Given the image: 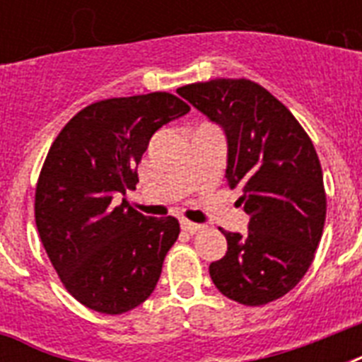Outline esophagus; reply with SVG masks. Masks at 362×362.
<instances>
[{
    "instance_id": "1",
    "label": "esophagus",
    "mask_w": 362,
    "mask_h": 362,
    "mask_svg": "<svg viewBox=\"0 0 362 362\" xmlns=\"http://www.w3.org/2000/svg\"><path fill=\"white\" fill-rule=\"evenodd\" d=\"M182 229L189 235H195V233L203 231L204 227L199 226V223H193V221H187V220H182Z\"/></svg>"
}]
</instances>
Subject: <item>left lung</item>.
Masks as SVG:
<instances>
[{
	"mask_svg": "<svg viewBox=\"0 0 362 362\" xmlns=\"http://www.w3.org/2000/svg\"><path fill=\"white\" fill-rule=\"evenodd\" d=\"M182 98L227 135V184L240 189L246 235L223 231L227 253L210 278L227 298L263 306L303 280L327 216L323 170L308 133L286 105L247 78L178 88Z\"/></svg>",
	"mask_w": 362,
	"mask_h": 362,
	"instance_id": "left-lung-1",
	"label": "left lung"
}]
</instances>
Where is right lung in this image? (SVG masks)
Here are the masks:
<instances>
[{
	"label": "right lung",
	"mask_w": 362,
	"mask_h": 362,
	"mask_svg": "<svg viewBox=\"0 0 362 362\" xmlns=\"http://www.w3.org/2000/svg\"><path fill=\"white\" fill-rule=\"evenodd\" d=\"M187 110L167 92L103 99L54 139L35 187L37 231L65 289L88 308L124 314L156 289L180 223L118 199L135 189L153 133Z\"/></svg>",
	"instance_id": "1"
}]
</instances>
